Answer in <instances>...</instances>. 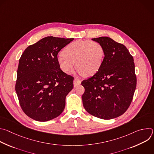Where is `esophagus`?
<instances>
[{
    "label": "esophagus",
    "mask_w": 154,
    "mask_h": 154,
    "mask_svg": "<svg viewBox=\"0 0 154 154\" xmlns=\"http://www.w3.org/2000/svg\"><path fill=\"white\" fill-rule=\"evenodd\" d=\"M81 83V81L77 79H74V87H76L77 86L79 85Z\"/></svg>",
    "instance_id": "obj_1"
}]
</instances>
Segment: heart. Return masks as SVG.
<instances>
[{
  "label": "heart",
  "mask_w": 154,
  "mask_h": 154,
  "mask_svg": "<svg viewBox=\"0 0 154 154\" xmlns=\"http://www.w3.org/2000/svg\"><path fill=\"white\" fill-rule=\"evenodd\" d=\"M63 55L57 58L61 70L71 74L75 68L80 74L90 77L100 69L104 58V50L98 42L77 40L64 48Z\"/></svg>",
  "instance_id": "heart-1"
}]
</instances>
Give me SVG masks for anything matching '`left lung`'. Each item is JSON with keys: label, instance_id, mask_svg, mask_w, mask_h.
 I'll use <instances>...</instances> for the list:
<instances>
[{"label": "left lung", "instance_id": "8db88e82", "mask_svg": "<svg viewBox=\"0 0 154 154\" xmlns=\"http://www.w3.org/2000/svg\"><path fill=\"white\" fill-rule=\"evenodd\" d=\"M104 50V58L98 72L83 80L82 102L91 115L111 119L124 114L129 107L137 86L135 63L126 47L102 36L93 38Z\"/></svg>", "mask_w": 154, "mask_h": 154}]
</instances>
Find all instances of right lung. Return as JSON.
<instances>
[{"label":"right lung","instance_id":"1","mask_svg":"<svg viewBox=\"0 0 154 154\" xmlns=\"http://www.w3.org/2000/svg\"><path fill=\"white\" fill-rule=\"evenodd\" d=\"M73 39L47 36L22 54L15 90L22 109L30 118L48 121L63 112L66 96L74 87V77L61 70L57 55Z\"/></svg>","mask_w":154,"mask_h":154}]
</instances>
